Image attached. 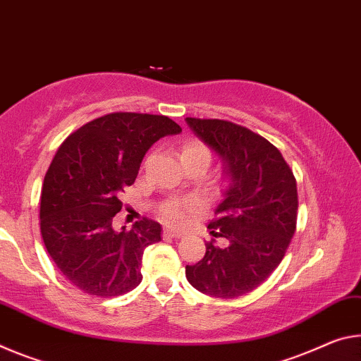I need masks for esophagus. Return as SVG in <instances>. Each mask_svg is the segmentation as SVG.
Masks as SVG:
<instances>
[{"mask_svg":"<svg viewBox=\"0 0 361 361\" xmlns=\"http://www.w3.org/2000/svg\"><path fill=\"white\" fill-rule=\"evenodd\" d=\"M182 233L177 232V230L173 228H164L163 230V238H180Z\"/></svg>","mask_w":361,"mask_h":361,"instance_id":"obj_1","label":"esophagus"}]
</instances>
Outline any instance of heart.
<instances>
[{
    "instance_id": "b5f03b06",
    "label": "heart",
    "mask_w": 361,
    "mask_h": 361,
    "mask_svg": "<svg viewBox=\"0 0 361 361\" xmlns=\"http://www.w3.org/2000/svg\"><path fill=\"white\" fill-rule=\"evenodd\" d=\"M204 157L211 159V152L208 147L202 144L200 140L187 142L182 149V157ZM202 209V200L197 197H185V198H171L159 208V216L164 221L173 224V226H182L188 222V219L197 214Z\"/></svg>"
}]
</instances>
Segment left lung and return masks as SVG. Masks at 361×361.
<instances>
[{
    "mask_svg": "<svg viewBox=\"0 0 361 361\" xmlns=\"http://www.w3.org/2000/svg\"><path fill=\"white\" fill-rule=\"evenodd\" d=\"M198 137L227 163L230 187L208 228L224 245L206 243L204 257L187 265L200 293L238 298L279 267L298 222V185L281 152L262 135L226 120L187 118Z\"/></svg>",
    "mask_w": 361,
    "mask_h": 361,
    "instance_id": "8db88e82",
    "label": "left lung"
}]
</instances>
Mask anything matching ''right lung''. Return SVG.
<instances>
[{"label":"right lung","mask_w":361,"mask_h":361,"mask_svg":"<svg viewBox=\"0 0 361 361\" xmlns=\"http://www.w3.org/2000/svg\"><path fill=\"white\" fill-rule=\"evenodd\" d=\"M180 131L164 115L115 111L82 125L57 149L41 188L39 228L47 254L81 291L116 298L139 286L144 250L161 240V227L142 217L116 232L111 222L145 152Z\"/></svg>","instance_id":"1"}]
</instances>
